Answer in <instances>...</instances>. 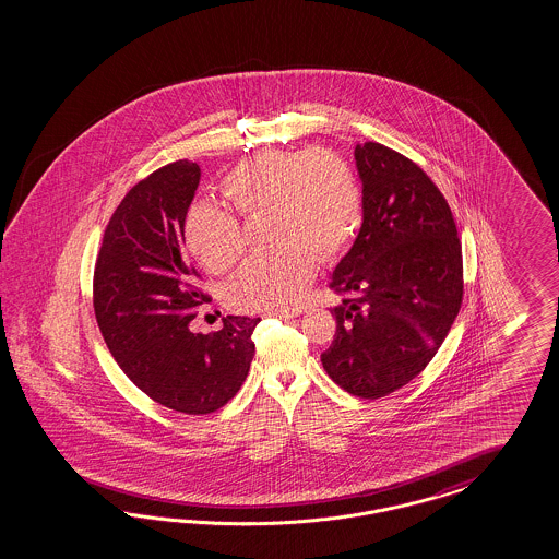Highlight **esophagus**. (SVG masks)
Returning <instances> with one entry per match:
<instances>
[{
  "instance_id": "obj_1",
  "label": "esophagus",
  "mask_w": 559,
  "mask_h": 559,
  "mask_svg": "<svg viewBox=\"0 0 559 559\" xmlns=\"http://www.w3.org/2000/svg\"><path fill=\"white\" fill-rule=\"evenodd\" d=\"M301 313V309H290V311H276V313H272L274 318H278V320H290V318H295V316H299Z\"/></svg>"
}]
</instances>
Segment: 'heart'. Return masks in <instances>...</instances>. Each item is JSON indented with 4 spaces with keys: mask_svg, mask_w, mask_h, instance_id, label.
Returning a JSON list of instances; mask_svg holds the SVG:
<instances>
[{
    "mask_svg": "<svg viewBox=\"0 0 559 559\" xmlns=\"http://www.w3.org/2000/svg\"><path fill=\"white\" fill-rule=\"evenodd\" d=\"M221 190L243 219H269L274 252L250 260L225 290L246 313L283 311L299 301L318 260L346 252L362 223L355 171L330 152H264L231 169ZM188 252L213 274L231 271L246 252L239 221L215 204H192L185 217Z\"/></svg>",
    "mask_w": 559,
    "mask_h": 559,
    "instance_id": "1",
    "label": "heart"
}]
</instances>
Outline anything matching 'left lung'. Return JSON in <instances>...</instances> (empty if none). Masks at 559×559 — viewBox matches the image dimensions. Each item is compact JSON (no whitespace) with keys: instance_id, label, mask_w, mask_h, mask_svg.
<instances>
[{"instance_id":"1","label":"left lung","mask_w":559,"mask_h":559,"mask_svg":"<svg viewBox=\"0 0 559 559\" xmlns=\"http://www.w3.org/2000/svg\"><path fill=\"white\" fill-rule=\"evenodd\" d=\"M355 157L362 227L330 281L342 301L322 365L342 390L379 400L439 353L463 301V254L449 203L418 164L374 141Z\"/></svg>"}]
</instances>
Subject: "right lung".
Masks as SVG:
<instances>
[{
    "label": "right lung",
    "instance_id": "right-lung-1",
    "mask_svg": "<svg viewBox=\"0 0 559 559\" xmlns=\"http://www.w3.org/2000/svg\"><path fill=\"white\" fill-rule=\"evenodd\" d=\"M201 180L188 159L136 182L106 225L94 266V311L122 372L162 406L211 414L246 381L260 318L227 316L219 332L188 323L211 297L182 250L185 217Z\"/></svg>",
    "mask_w": 559,
    "mask_h": 559
}]
</instances>
